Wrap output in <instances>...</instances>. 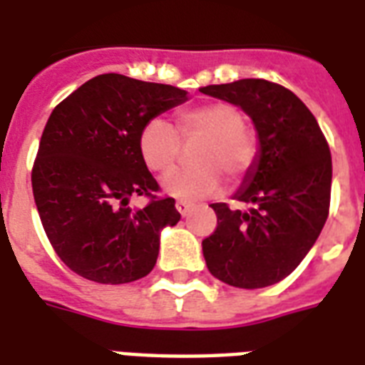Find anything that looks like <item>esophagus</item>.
I'll return each instance as SVG.
<instances>
[{
    "mask_svg": "<svg viewBox=\"0 0 365 365\" xmlns=\"http://www.w3.org/2000/svg\"><path fill=\"white\" fill-rule=\"evenodd\" d=\"M191 208H193V205H191V202H185V200H178L176 202V210L180 212L182 216H187Z\"/></svg>",
    "mask_w": 365,
    "mask_h": 365,
    "instance_id": "obj_1",
    "label": "esophagus"
}]
</instances>
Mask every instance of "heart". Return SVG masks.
<instances>
[{"mask_svg": "<svg viewBox=\"0 0 365 365\" xmlns=\"http://www.w3.org/2000/svg\"><path fill=\"white\" fill-rule=\"evenodd\" d=\"M176 123L178 132L163 119H151L138 136L140 155L151 172H168L173 165L181 148L180 135L186 141L201 138L192 154L194 168L163 176V193L185 202L199 200L222 187V174L231 182H239L250 170L257 148L254 138L244 130L246 119L237 106L212 102L178 113Z\"/></svg>", "mask_w": 365, "mask_h": 365, "instance_id": "heart-1", "label": "heart"}]
</instances>
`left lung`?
<instances>
[{"label":"left lung","instance_id":"1","mask_svg":"<svg viewBox=\"0 0 365 365\" xmlns=\"http://www.w3.org/2000/svg\"><path fill=\"white\" fill-rule=\"evenodd\" d=\"M202 93L239 106L257 132V153L231 210L210 205L216 231L202 240L208 271L235 288L272 286L299 265L328 220L331 155L309 108L282 85L239 79Z\"/></svg>","mask_w":365,"mask_h":365}]
</instances>
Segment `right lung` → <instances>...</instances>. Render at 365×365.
<instances>
[{
	"mask_svg": "<svg viewBox=\"0 0 365 365\" xmlns=\"http://www.w3.org/2000/svg\"><path fill=\"white\" fill-rule=\"evenodd\" d=\"M187 91L104 73L73 91L48 117L31 189L43 229L58 257L100 284L134 282L157 263L160 231L180 222L174 199L143 163L138 136L160 113L187 102ZM145 194V209H130Z\"/></svg>",
	"mask_w": 365,
	"mask_h": 365,
	"instance_id": "right-lung-1",
	"label": "right lung"
}]
</instances>
